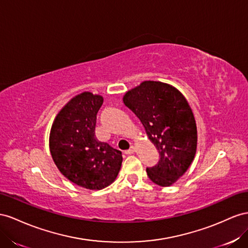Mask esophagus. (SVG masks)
<instances>
[{"instance_id":"obj_1","label":"esophagus","mask_w":248,"mask_h":248,"mask_svg":"<svg viewBox=\"0 0 248 248\" xmlns=\"http://www.w3.org/2000/svg\"><path fill=\"white\" fill-rule=\"evenodd\" d=\"M136 152V148H135V146H131L129 150H126L125 152H124V154L125 155H131V154H134Z\"/></svg>"}]
</instances>
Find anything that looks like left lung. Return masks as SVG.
<instances>
[{
  "instance_id": "1",
  "label": "left lung",
  "mask_w": 248,
  "mask_h": 248,
  "mask_svg": "<svg viewBox=\"0 0 248 248\" xmlns=\"http://www.w3.org/2000/svg\"><path fill=\"white\" fill-rule=\"evenodd\" d=\"M123 101L159 151L158 164L146 168L148 178L162 187L172 185L192 163L197 146L195 118L185 96L169 84L144 81Z\"/></svg>"
}]
</instances>
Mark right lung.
Returning <instances> with one entry per match:
<instances>
[{
  "instance_id": "1",
  "label": "right lung",
  "mask_w": 248,
  "mask_h": 248,
  "mask_svg": "<svg viewBox=\"0 0 248 248\" xmlns=\"http://www.w3.org/2000/svg\"><path fill=\"white\" fill-rule=\"evenodd\" d=\"M103 96L85 91L73 97L56 116L49 133V151L59 171L76 185L101 190L115 181L122 152L98 141L96 114Z\"/></svg>"
}]
</instances>
